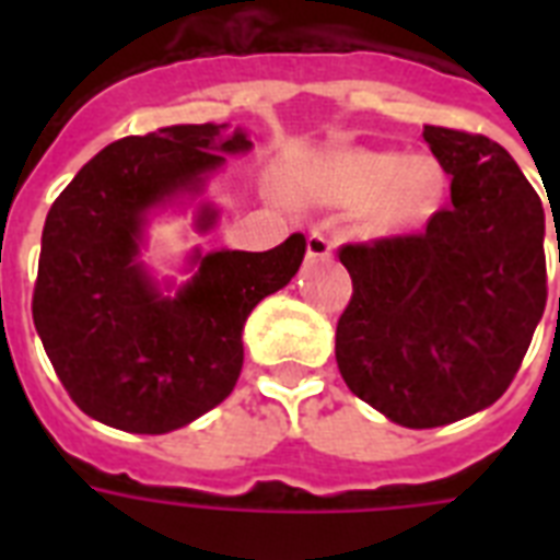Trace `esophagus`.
Segmentation results:
<instances>
[{"label": "esophagus", "mask_w": 560, "mask_h": 560, "mask_svg": "<svg viewBox=\"0 0 560 560\" xmlns=\"http://www.w3.org/2000/svg\"><path fill=\"white\" fill-rule=\"evenodd\" d=\"M334 249V241L325 232L314 229L311 235H307V258H328Z\"/></svg>", "instance_id": "esophagus-1"}]
</instances>
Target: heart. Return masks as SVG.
<instances>
[{
	"instance_id": "b5f03b06",
	"label": "heart",
	"mask_w": 560,
	"mask_h": 560,
	"mask_svg": "<svg viewBox=\"0 0 560 560\" xmlns=\"http://www.w3.org/2000/svg\"><path fill=\"white\" fill-rule=\"evenodd\" d=\"M346 200H374V218L386 229L427 218L442 194V174L433 162H404L398 153H354L340 165Z\"/></svg>"
}]
</instances>
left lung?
<instances>
[{"label":"left lung","mask_w":560,"mask_h":560,"mask_svg":"<svg viewBox=\"0 0 560 560\" xmlns=\"http://www.w3.org/2000/svg\"><path fill=\"white\" fill-rule=\"evenodd\" d=\"M451 202L424 232L342 244L351 299L337 366L360 400L427 430L491 407L547 307L544 206L505 148L424 127Z\"/></svg>","instance_id":"left-lung-1"}]
</instances>
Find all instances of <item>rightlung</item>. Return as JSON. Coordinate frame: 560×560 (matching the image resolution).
<instances>
[{"label":"right lung","instance_id":"obj_1","mask_svg":"<svg viewBox=\"0 0 560 560\" xmlns=\"http://www.w3.org/2000/svg\"><path fill=\"white\" fill-rule=\"evenodd\" d=\"M241 130L174 125L95 153L48 209L31 314L69 398L101 424L171 433L235 389L249 311L281 290L305 258L293 232L267 253L197 255L177 296H160L136 264L144 211L197 191L223 153L249 151ZM214 211L202 209L200 229Z\"/></svg>","mask_w":560,"mask_h":560}]
</instances>
